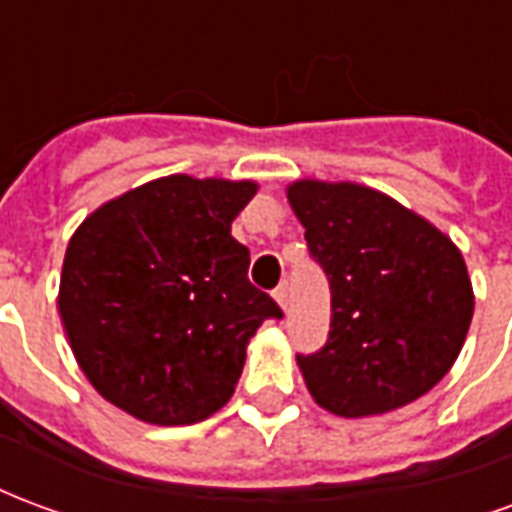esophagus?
I'll return each mask as SVG.
<instances>
[{"label":"esophagus","instance_id":"1","mask_svg":"<svg viewBox=\"0 0 512 512\" xmlns=\"http://www.w3.org/2000/svg\"><path fill=\"white\" fill-rule=\"evenodd\" d=\"M274 299H277V304L282 307V310H288V301H290V285H288V282H282V285L274 290Z\"/></svg>","mask_w":512,"mask_h":512}]
</instances>
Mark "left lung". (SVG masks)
<instances>
[{
  "instance_id": "left-lung-1",
  "label": "left lung",
  "mask_w": 512,
  "mask_h": 512,
  "mask_svg": "<svg viewBox=\"0 0 512 512\" xmlns=\"http://www.w3.org/2000/svg\"><path fill=\"white\" fill-rule=\"evenodd\" d=\"M288 202L332 290L329 340L296 356L315 403L345 419L414 403L455 365L472 323L458 246L359 183L296 180Z\"/></svg>"
}]
</instances>
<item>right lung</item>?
<instances>
[{
	"instance_id": "1",
	"label": "right lung",
	"mask_w": 512,
	"mask_h": 512,
	"mask_svg": "<svg viewBox=\"0 0 512 512\" xmlns=\"http://www.w3.org/2000/svg\"><path fill=\"white\" fill-rule=\"evenodd\" d=\"M255 191L252 180L169 175L104 202L73 233L60 318L112 406L150 425H191L233 397L249 340L282 318L230 235Z\"/></svg>"
}]
</instances>
